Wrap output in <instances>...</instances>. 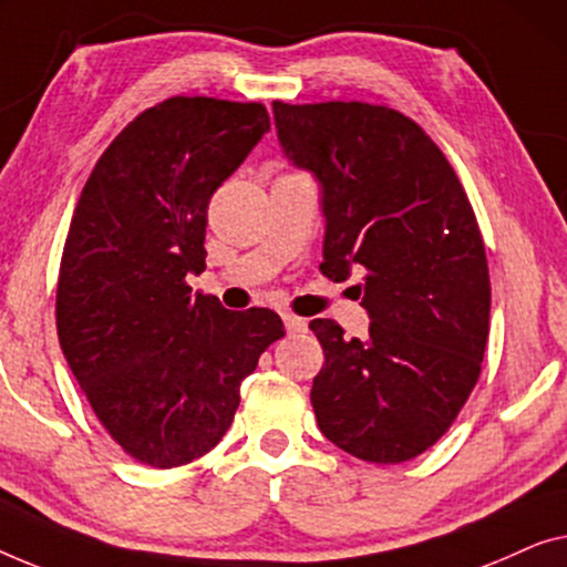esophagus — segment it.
Instances as JSON below:
<instances>
[{"instance_id":"obj_1","label":"esophagus","mask_w":567,"mask_h":567,"mask_svg":"<svg viewBox=\"0 0 567 567\" xmlns=\"http://www.w3.org/2000/svg\"><path fill=\"white\" fill-rule=\"evenodd\" d=\"M282 321H285L287 333H306L308 331V321H306V318H300V316L285 313Z\"/></svg>"}]
</instances>
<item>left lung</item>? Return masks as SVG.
Instances as JSON below:
<instances>
[{
    "label": "left lung",
    "mask_w": 567,
    "mask_h": 567,
    "mask_svg": "<svg viewBox=\"0 0 567 567\" xmlns=\"http://www.w3.org/2000/svg\"><path fill=\"white\" fill-rule=\"evenodd\" d=\"M287 158L313 172L326 218L321 272L362 269L370 337L310 321L323 436L354 457H419L473 393L488 344V259L473 205L424 127L367 102H272Z\"/></svg>",
    "instance_id": "obj_1"
}]
</instances>
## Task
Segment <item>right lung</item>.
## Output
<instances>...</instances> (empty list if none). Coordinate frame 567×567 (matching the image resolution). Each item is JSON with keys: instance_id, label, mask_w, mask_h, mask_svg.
<instances>
[{"instance_id": "obj_1", "label": "right lung", "mask_w": 567, "mask_h": 567, "mask_svg": "<svg viewBox=\"0 0 567 567\" xmlns=\"http://www.w3.org/2000/svg\"><path fill=\"white\" fill-rule=\"evenodd\" d=\"M267 131L259 102L169 97L117 133L76 203L55 329L100 424L143 465L210 452L285 337L275 310H226L187 285L205 269L207 203Z\"/></svg>"}]
</instances>
